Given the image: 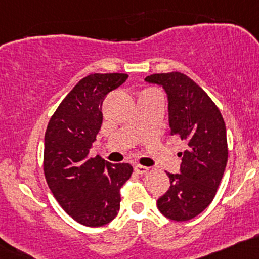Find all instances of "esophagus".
I'll list each match as a JSON object with an SVG mask.
<instances>
[{
    "mask_svg": "<svg viewBox=\"0 0 259 259\" xmlns=\"http://www.w3.org/2000/svg\"><path fill=\"white\" fill-rule=\"evenodd\" d=\"M135 172L138 173V175H145V173L149 172V168L145 166H141V164H136L135 166Z\"/></svg>",
    "mask_w": 259,
    "mask_h": 259,
    "instance_id": "34e87169",
    "label": "esophagus"
}]
</instances>
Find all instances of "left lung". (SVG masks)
Segmentation results:
<instances>
[{
  "label": "left lung",
  "mask_w": 259,
  "mask_h": 259,
  "mask_svg": "<svg viewBox=\"0 0 259 259\" xmlns=\"http://www.w3.org/2000/svg\"><path fill=\"white\" fill-rule=\"evenodd\" d=\"M145 79L164 88L171 134L187 143L181 173H167L171 187L158 198L157 208L171 220H190L208 208L224 176L229 155L225 121L205 91L184 73H153Z\"/></svg>",
  "instance_id": "left-lung-1"
}]
</instances>
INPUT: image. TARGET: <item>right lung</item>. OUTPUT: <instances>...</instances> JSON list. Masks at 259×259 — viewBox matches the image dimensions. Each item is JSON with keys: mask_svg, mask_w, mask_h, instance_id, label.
Segmentation results:
<instances>
[{"mask_svg": "<svg viewBox=\"0 0 259 259\" xmlns=\"http://www.w3.org/2000/svg\"><path fill=\"white\" fill-rule=\"evenodd\" d=\"M126 73H92L70 91L51 115L44 145V175L60 206L88 227L110 223L120 208V189L132 177L129 163H108L90 149L101 129L102 103Z\"/></svg>", "mask_w": 259, "mask_h": 259, "instance_id": "add662e5", "label": "right lung"}]
</instances>
